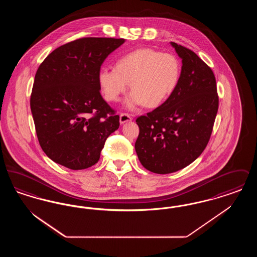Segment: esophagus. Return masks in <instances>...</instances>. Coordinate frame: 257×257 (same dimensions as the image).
<instances>
[{
  "label": "esophagus",
  "instance_id": "esophagus-1",
  "mask_svg": "<svg viewBox=\"0 0 257 257\" xmlns=\"http://www.w3.org/2000/svg\"><path fill=\"white\" fill-rule=\"evenodd\" d=\"M133 118L132 116L129 114V113H126V112H122L120 113V116H119V121L121 124L125 122H128V121H131Z\"/></svg>",
  "mask_w": 257,
  "mask_h": 257
}]
</instances>
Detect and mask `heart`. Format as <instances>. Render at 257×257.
Here are the masks:
<instances>
[{"label":"heart","mask_w":257,"mask_h":257,"mask_svg":"<svg viewBox=\"0 0 257 257\" xmlns=\"http://www.w3.org/2000/svg\"><path fill=\"white\" fill-rule=\"evenodd\" d=\"M181 63L171 53L140 49L129 53L115 63V68L104 67L98 73V83L106 100L117 101L129 87L133 90L126 107L135 110L144 103L154 108L163 104L178 86Z\"/></svg>","instance_id":"heart-1"}]
</instances>
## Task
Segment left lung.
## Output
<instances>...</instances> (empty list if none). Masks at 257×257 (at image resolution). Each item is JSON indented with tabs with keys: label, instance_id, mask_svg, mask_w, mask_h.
I'll return each instance as SVG.
<instances>
[{
	"label": "left lung",
	"instance_id": "obj_1",
	"mask_svg": "<svg viewBox=\"0 0 257 257\" xmlns=\"http://www.w3.org/2000/svg\"><path fill=\"white\" fill-rule=\"evenodd\" d=\"M171 45L182 59L178 86L158 108L136 119L137 155L147 171L159 174L184 169L203 152L219 108L212 69L192 50Z\"/></svg>",
	"mask_w": 257,
	"mask_h": 257
}]
</instances>
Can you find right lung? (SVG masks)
<instances>
[{
    "label": "right lung",
    "instance_id": "add662e5",
    "mask_svg": "<svg viewBox=\"0 0 257 257\" xmlns=\"http://www.w3.org/2000/svg\"><path fill=\"white\" fill-rule=\"evenodd\" d=\"M123 38L83 37L54 50L37 69L31 110L39 145L55 163L78 171L95 165L119 115L100 93L98 73Z\"/></svg>",
    "mask_w": 257,
    "mask_h": 257
}]
</instances>
